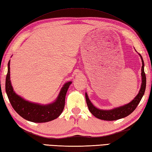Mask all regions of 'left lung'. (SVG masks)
Segmentation results:
<instances>
[{
  "mask_svg": "<svg viewBox=\"0 0 152 152\" xmlns=\"http://www.w3.org/2000/svg\"><path fill=\"white\" fill-rule=\"evenodd\" d=\"M139 55L140 56V58H141L142 61V86H141V88H140L139 93L132 101L130 102V103H128V104L123 106V107L116 108L113 110H103L98 109V108L94 107L92 103H91V101H89V99H88L87 94L85 93L86 101H87L88 110H90L91 113L93 114V115L95 116L96 118H99L101 120H103V121H116V120L124 118V117L128 116L136 109L137 106L138 105L140 101H141L143 95L144 94L145 87H146V77H145V74L144 72V60H143L142 57L140 53Z\"/></svg>",
  "mask_w": 152,
  "mask_h": 152,
  "instance_id": "left-lung-1",
  "label": "left lung"
}]
</instances>
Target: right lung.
Listing matches in <instances>:
<instances>
[{
	"mask_svg": "<svg viewBox=\"0 0 152 152\" xmlns=\"http://www.w3.org/2000/svg\"><path fill=\"white\" fill-rule=\"evenodd\" d=\"M71 82L65 83L60 91L56 101L52 104L41 105L31 103L21 98L14 93L10 81V61L6 77L5 89L12 108L20 116L33 122H46L56 119L61 114L65 107V95Z\"/></svg>",
	"mask_w": 152,
	"mask_h": 152,
	"instance_id": "add662e5",
	"label": "right lung"
}]
</instances>
